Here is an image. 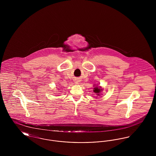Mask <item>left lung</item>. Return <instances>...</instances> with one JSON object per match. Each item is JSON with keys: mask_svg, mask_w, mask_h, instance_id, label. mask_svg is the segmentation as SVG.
Returning <instances> with one entry per match:
<instances>
[{"mask_svg": "<svg viewBox=\"0 0 156 156\" xmlns=\"http://www.w3.org/2000/svg\"><path fill=\"white\" fill-rule=\"evenodd\" d=\"M101 90H102V89H100V88L95 87V88H94V92L95 93L97 94V95H99V94H100V92H101Z\"/></svg>", "mask_w": 156, "mask_h": 156, "instance_id": "1", "label": "left lung"}]
</instances>
